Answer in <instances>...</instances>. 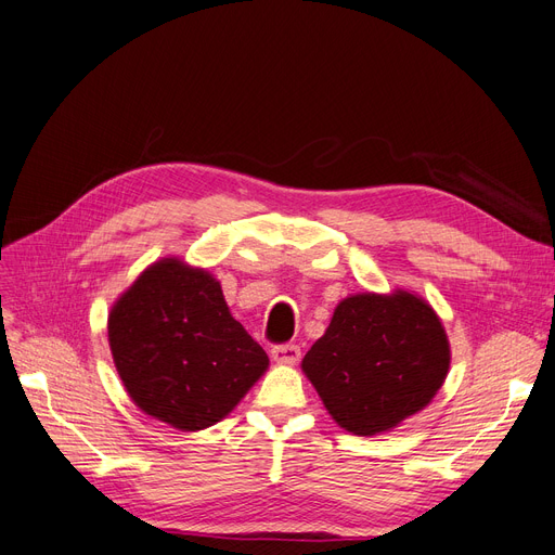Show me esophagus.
<instances>
[{"mask_svg": "<svg viewBox=\"0 0 555 555\" xmlns=\"http://www.w3.org/2000/svg\"><path fill=\"white\" fill-rule=\"evenodd\" d=\"M271 357L273 361L278 363H286V365H294L300 361V348L296 346V343H284V346H275L271 350Z\"/></svg>", "mask_w": 555, "mask_h": 555, "instance_id": "1", "label": "esophagus"}]
</instances>
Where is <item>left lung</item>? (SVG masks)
Masks as SVG:
<instances>
[{
	"label": "left lung",
	"mask_w": 555,
	"mask_h": 555,
	"mask_svg": "<svg viewBox=\"0 0 555 555\" xmlns=\"http://www.w3.org/2000/svg\"><path fill=\"white\" fill-rule=\"evenodd\" d=\"M450 340L438 313L415 294L340 300L302 373L336 425L377 436L425 409L450 373Z\"/></svg>",
	"instance_id": "obj_1"
}]
</instances>
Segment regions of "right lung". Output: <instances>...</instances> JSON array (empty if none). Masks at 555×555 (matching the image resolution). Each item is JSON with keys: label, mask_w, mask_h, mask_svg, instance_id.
Returning <instances> with one entry per match:
<instances>
[{"label": "right lung", "mask_w": 555, "mask_h": 555, "mask_svg": "<svg viewBox=\"0 0 555 555\" xmlns=\"http://www.w3.org/2000/svg\"><path fill=\"white\" fill-rule=\"evenodd\" d=\"M108 340L130 400L180 431L217 425L269 367L217 278L178 257L151 263L117 298Z\"/></svg>", "instance_id": "right-lung-1"}]
</instances>
